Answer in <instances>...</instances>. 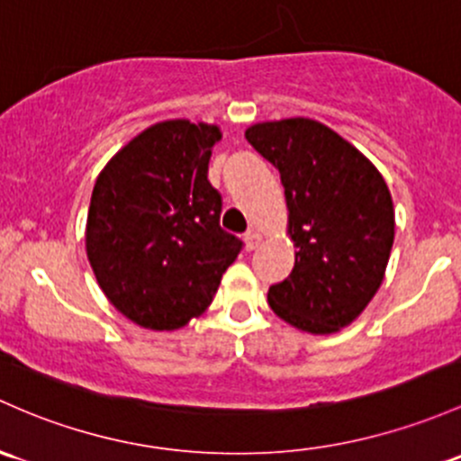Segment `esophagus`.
<instances>
[{"label":"esophagus","mask_w":461,"mask_h":461,"mask_svg":"<svg viewBox=\"0 0 461 461\" xmlns=\"http://www.w3.org/2000/svg\"><path fill=\"white\" fill-rule=\"evenodd\" d=\"M258 245H260V236L256 234V231H251V230L247 231V234H245V247H247V251H254Z\"/></svg>","instance_id":"1"}]
</instances>
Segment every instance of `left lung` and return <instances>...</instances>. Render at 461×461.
<instances>
[{
	"label": "left lung",
	"instance_id": "obj_1",
	"mask_svg": "<svg viewBox=\"0 0 461 461\" xmlns=\"http://www.w3.org/2000/svg\"><path fill=\"white\" fill-rule=\"evenodd\" d=\"M245 139L280 172L298 249L292 274L269 287V307L309 333L347 327L375 295L393 247L384 178L340 134L312 119L251 125Z\"/></svg>",
	"mask_w": 461,
	"mask_h": 461
}]
</instances>
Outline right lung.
Returning <instances> with one entry per match:
<instances>
[{
  "instance_id": "add662e5",
  "label": "right lung",
  "mask_w": 461,
  "mask_h": 461,
  "mask_svg": "<svg viewBox=\"0 0 461 461\" xmlns=\"http://www.w3.org/2000/svg\"><path fill=\"white\" fill-rule=\"evenodd\" d=\"M216 125L166 121L116 152L92 190L86 249L110 303L145 329L172 331L210 307L243 240L221 227L207 181Z\"/></svg>"
}]
</instances>
